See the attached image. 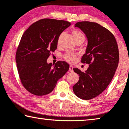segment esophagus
Here are the masks:
<instances>
[{"label":"esophagus","instance_id":"obj_1","mask_svg":"<svg viewBox=\"0 0 129 129\" xmlns=\"http://www.w3.org/2000/svg\"><path fill=\"white\" fill-rule=\"evenodd\" d=\"M73 67L72 66V65H70V66H69V71H70V72H72V71H73Z\"/></svg>","mask_w":129,"mask_h":129}]
</instances>
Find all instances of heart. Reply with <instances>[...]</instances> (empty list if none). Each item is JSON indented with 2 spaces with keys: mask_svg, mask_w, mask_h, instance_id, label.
Instances as JSON below:
<instances>
[{
  "mask_svg": "<svg viewBox=\"0 0 129 129\" xmlns=\"http://www.w3.org/2000/svg\"><path fill=\"white\" fill-rule=\"evenodd\" d=\"M72 34L76 41L79 40H84V35L82 32L79 31L78 30H73L72 31ZM61 37H62V34H60V36L58 37L57 40V46H60L61 44ZM64 58L69 62H74L75 59H76V54L73 53L71 52H67V53H65L64 55Z\"/></svg>",
  "mask_w": 129,
  "mask_h": 129,
  "instance_id": "heart-1",
  "label": "heart"
}]
</instances>
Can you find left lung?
Here are the masks:
<instances>
[{"label":"left lung","instance_id":"1","mask_svg":"<svg viewBox=\"0 0 129 129\" xmlns=\"http://www.w3.org/2000/svg\"><path fill=\"white\" fill-rule=\"evenodd\" d=\"M75 27L87 37V49L81 62L89 65L85 72L73 68L79 80L73 91L80 99L89 100L103 92L111 81L119 63V50L115 37L101 24L83 21L76 23Z\"/></svg>","mask_w":129,"mask_h":129}]
</instances>
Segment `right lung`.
I'll use <instances>...</instances> for the list:
<instances>
[{"mask_svg": "<svg viewBox=\"0 0 129 129\" xmlns=\"http://www.w3.org/2000/svg\"><path fill=\"white\" fill-rule=\"evenodd\" d=\"M71 24L65 20L45 18L33 23L22 35L15 60L22 84L30 93L37 96L50 93L69 70L65 61H57L53 67L46 61L57 48L58 37Z\"/></svg>", "mask_w": 129, "mask_h": 129, "instance_id": "obj_1", "label": "right lung"}]
</instances>
